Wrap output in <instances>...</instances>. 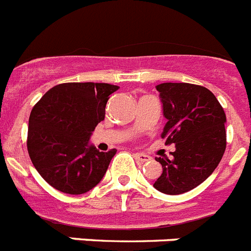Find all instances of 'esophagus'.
<instances>
[{"instance_id": "1", "label": "esophagus", "mask_w": 251, "mask_h": 251, "mask_svg": "<svg viewBox=\"0 0 251 251\" xmlns=\"http://www.w3.org/2000/svg\"><path fill=\"white\" fill-rule=\"evenodd\" d=\"M134 157L141 162H146L149 161V160H151V156L147 155V153H143V152H136V153H134Z\"/></svg>"}]
</instances>
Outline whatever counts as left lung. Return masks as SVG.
Segmentation results:
<instances>
[{
    "label": "left lung",
    "mask_w": 251,
    "mask_h": 251,
    "mask_svg": "<svg viewBox=\"0 0 251 251\" xmlns=\"http://www.w3.org/2000/svg\"><path fill=\"white\" fill-rule=\"evenodd\" d=\"M166 118L161 137L174 143L173 157H157L162 174L153 187L176 196L198 187L215 171L226 149V115L216 96L199 85L165 82L156 86Z\"/></svg>",
    "instance_id": "obj_1"
}]
</instances>
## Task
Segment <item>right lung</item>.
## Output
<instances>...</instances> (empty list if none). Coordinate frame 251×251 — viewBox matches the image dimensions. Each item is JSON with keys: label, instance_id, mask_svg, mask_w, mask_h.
Wrapping results in <instances>:
<instances>
[{"label": "right lung", "instance_id": "obj_1", "mask_svg": "<svg viewBox=\"0 0 251 251\" xmlns=\"http://www.w3.org/2000/svg\"><path fill=\"white\" fill-rule=\"evenodd\" d=\"M118 89L109 83H59L36 102L29 118L27 151L49 185L83 194L101 181L117 150L100 152L90 137Z\"/></svg>", "mask_w": 251, "mask_h": 251}]
</instances>
